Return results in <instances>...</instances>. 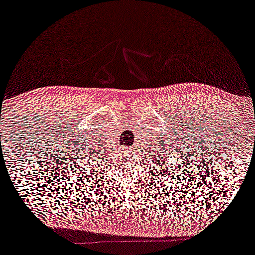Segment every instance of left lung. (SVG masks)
<instances>
[{
    "mask_svg": "<svg viewBox=\"0 0 255 255\" xmlns=\"http://www.w3.org/2000/svg\"><path fill=\"white\" fill-rule=\"evenodd\" d=\"M153 152H154V150H153ZM157 152H158V148H157ZM160 154H163V152H160ZM163 157H159V159H162Z\"/></svg>",
    "mask_w": 255,
    "mask_h": 255,
    "instance_id": "left-lung-1",
    "label": "left lung"
}]
</instances>
